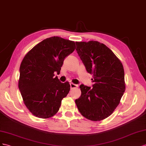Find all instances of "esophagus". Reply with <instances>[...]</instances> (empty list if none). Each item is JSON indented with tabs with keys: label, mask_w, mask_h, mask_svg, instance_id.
Wrapping results in <instances>:
<instances>
[{
	"label": "esophagus",
	"mask_w": 146,
	"mask_h": 146,
	"mask_svg": "<svg viewBox=\"0 0 146 146\" xmlns=\"http://www.w3.org/2000/svg\"><path fill=\"white\" fill-rule=\"evenodd\" d=\"M78 87V85L74 84H73V83H70V89H71V90L77 88Z\"/></svg>",
	"instance_id": "obj_1"
}]
</instances>
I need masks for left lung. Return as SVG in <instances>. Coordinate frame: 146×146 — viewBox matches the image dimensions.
Segmentation results:
<instances>
[{"instance_id":"1","label":"left lung","mask_w":146,"mask_h":146,"mask_svg":"<svg viewBox=\"0 0 146 146\" xmlns=\"http://www.w3.org/2000/svg\"><path fill=\"white\" fill-rule=\"evenodd\" d=\"M76 44L87 72L93 75L94 84L93 88L81 84V95L75 103L84 117L100 121L113 113L125 90L123 65L103 43L92 40Z\"/></svg>"}]
</instances>
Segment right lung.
I'll return each instance as SVG.
<instances>
[{
  "instance_id": "1",
  "label": "right lung",
  "mask_w": 146,
  "mask_h": 146,
  "mask_svg": "<svg viewBox=\"0 0 146 146\" xmlns=\"http://www.w3.org/2000/svg\"><path fill=\"white\" fill-rule=\"evenodd\" d=\"M75 48L73 41L52 36L35 45L24 56L18 87L24 105L36 117L50 118L59 110L70 85L67 81L60 82L54 73H60L65 57Z\"/></svg>"
}]
</instances>
